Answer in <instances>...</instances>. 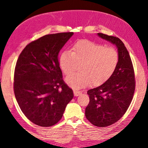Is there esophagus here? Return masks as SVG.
Listing matches in <instances>:
<instances>
[{"instance_id": "1", "label": "esophagus", "mask_w": 148, "mask_h": 148, "mask_svg": "<svg viewBox=\"0 0 148 148\" xmlns=\"http://www.w3.org/2000/svg\"><path fill=\"white\" fill-rule=\"evenodd\" d=\"M81 91H78V90H74V94L75 96H78L81 94Z\"/></svg>"}]
</instances>
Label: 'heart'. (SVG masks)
<instances>
[{
	"instance_id": "obj_1",
	"label": "heart",
	"mask_w": 148,
	"mask_h": 148,
	"mask_svg": "<svg viewBox=\"0 0 148 148\" xmlns=\"http://www.w3.org/2000/svg\"><path fill=\"white\" fill-rule=\"evenodd\" d=\"M119 63V53L115 48L105 47L89 40H80L72 48V52L65 51L59 58L63 72L70 75L82 63L80 72L66 78L67 84L74 89L86 87L91 83L100 85L113 75Z\"/></svg>"
}]
</instances>
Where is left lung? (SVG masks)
I'll return each instance as SVG.
<instances>
[{
    "label": "left lung",
    "mask_w": 148,
    "mask_h": 148,
    "mask_svg": "<svg viewBox=\"0 0 148 148\" xmlns=\"http://www.w3.org/2000/svg\"><path fill=\"white\" fill-rule=\"evenodd\" d=\"M101 38L115 44L119 53V63L105 83L87 91L89 102L85 108L86 118L98 127L117 122L124 115L135 89L132 63L124 43L118 37L98 33Z\"/></svg>",
    "instance_id": "8db88e82"
}]
</instances>
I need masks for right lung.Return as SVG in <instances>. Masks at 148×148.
<instances>
[{
	"label": "right lung",
	"instance_id": "add662e5",
	"mask_svg": "<svg viewBox=\"0 0 148 148\" xmlns=\"http://www.w3.org/2000/svg\"><path fill=\"white\" fill-rule=\"evenodd\" d=\"M74 33L44 35L24 48L17 61L14 89L24 115L33 124L49 127L62 118L73 91L63 80L59 55Z\"/></svg>",
	"mask_w": 148,
	"mask_h": 148
}]
</instances>
